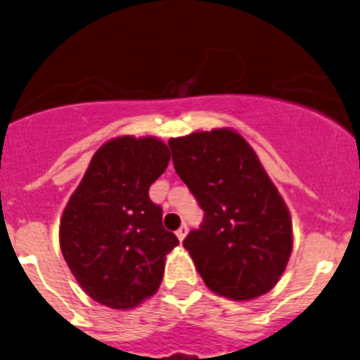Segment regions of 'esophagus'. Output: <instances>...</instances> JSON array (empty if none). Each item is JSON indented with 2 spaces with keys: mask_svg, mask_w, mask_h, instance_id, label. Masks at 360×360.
<instances>
[{
  "mask_svg": "<svg viewBox=\"0 0 360 360\" xmlns=\"http://www.w3.org/2000/svg\"><path fill=\"white\" fill-rule=\"evenodd\" d=\"M186 233H188V229H186V225L179 226V229L176 230V236H177V239H179V240H183L184 237H186Z\"/></svg>",
  "mask_w": 360,
  "mask_h": 360,
  "instance_id": "obj_1",
  "label": "esophagus"
}]
</instances>
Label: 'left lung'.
Wrapping results in <instances>:
<instances>
[{
  "label": "left lung",
  "mask_w": 360,
  "mask_h": 360,
  "mask_svg": "<svg viewBox=\"0 0 360 360\" xmlns=\"http://www.w3.org/2000/svg\"><path fill=\"white\" fill-rule=\"evenodd\" d=\"M176 172L204 209L183 246L204 283L232 301L273 290L294 248L292 218L239 131L212 128L169 141Z\"/></svg>",
  "instance_id": "left-lung-1"
}]
</instances>
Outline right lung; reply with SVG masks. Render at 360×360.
<instances>
[{"label":"right lung","instance_id":"add662e5","mask_svg":"<svg viewBox=\"0 0 360 360\" xmlns=\"http://www.w3.org/2000/svg\"><path fill=\"white\" fill-rule=\"evenodd\" d=\"M169 146L146 135H120L93 155L63 209L59 246L93 301L134 309L162 283L165 257L179 244L162 225L149 186L165 172Z\"/></svg>","mask_w":360,"mask_h":360}]
</instances>
